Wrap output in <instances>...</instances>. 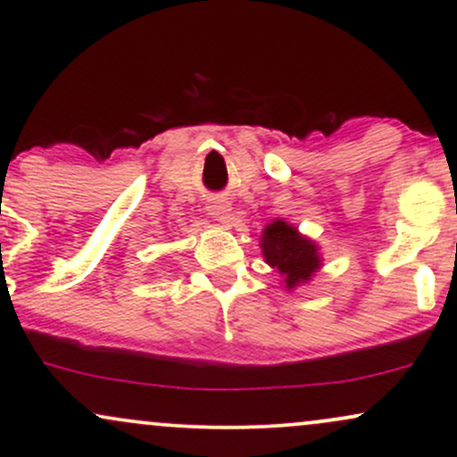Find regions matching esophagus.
<instances>
[{"label": "esophagus", "mask_w": 457, "mask_h": 457, "mask_svg": "<svg viewBox=\"0 0 457 457\" xmlns=\"http://www.w3.org/2000/svg\"><path fill=\"white\" fill-rule=\"evenodd\" d=\"M206 211L211 217L217 219V221H228L229 219V211H232V206H229V202H225L221 197H214L208 202Z\"/></svg>", "instance_id": "34e87169"}]
</instances>
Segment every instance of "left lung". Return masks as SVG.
Masks as SVG:
<instances>
[{"label":"left lung","instance_id":"1","mask_svg":"<svg viewBox=\"0 0 457 457\" xmlns=\"http://www.w3.org/2000/svg\"><path fill=\"white\" fill-rule=\"evenodd\" d=\"M262 251L272 269L286 277L287 287L307 281L320 266L316 245L303 238L296 228L279 219L266 225L264 236H262Z\"/></svg>","mask_w":457,"mask_h":457}]
</instances>
